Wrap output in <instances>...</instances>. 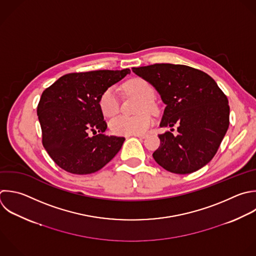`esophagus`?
<instances>
[{
	"instance_id": "esophagus-1",
	"label": "esophagus",
	"mask_w": 256,
	"mask_h": 256,
	"mask_svg": "<svg viewBox=\"0 0 256 256\" xmlns=\"http://www.w3.org/2000/svg\"><path fill=\"white\" fill-rule=\"evenodd\" d=\"M135 137H138V138H141V139H144L146 136L145 135H142V134H139V135H133Z\"/></svg>"
}]
</instances>
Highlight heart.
<instances>
[{
	"label": "heart",
	"mask_w": 256,
	"mask_h": 256,
	"mask_svg": "<svg viewBox=\"0 0 256 256\" xmlns=\"http://www.w3.org/2000/svg\"><path fill=\"white\" fill-rule=\"evenodd\" d=\"M123 87L128 93L137 95L143 100L140 112L154 110V104L152 102L154 98V89L147 81L141 78H134L127 81ZM99 107L102 114L108 118H111L118 113L119 98L117 89L114 86L108 87L101 94L99 98ZM152 124L153 120L148 113H143L135 117L121 115L111 120L110 128L112 132L117 135H139L144 134Z\"/></svg>",
	"instance_id": "heart-1"
}]
</instances>
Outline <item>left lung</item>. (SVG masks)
Listing matches in <instances>:
<instances>
[{"label":"left lung","instance_id":"left-lung-1","mask_svg":"<svg viewBox=\"0 0 256 256\" xmlns=\"http://www.w3.org/2000/svg\"><path fill=\"white\" fill-rule=\"evenodd\" d=\"M132 71L150 83L165 104L160 127L178 125L176 136L169 131L158 135L154 160L176 174H189L209 163L229 126L228 100L216 82L185 65L154 64Z\"/></svg>","mask_w":256,"mask_h":256}]
</instances>
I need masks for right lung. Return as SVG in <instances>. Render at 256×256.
Wrapping results in <instances>:
<instances>
[{"instance_id": "obj_1", "label": "right lung", "mask_w": 256, "mask_h": 256, "mask_svg": "<svg viewBox=\"0 0 256 256\" xmlns=\"http://www.w3.org/2000/svg\"><path fill=\"white\" fill-rule=\"evenodd\" d=\"M127 74L129 69L71 73L42 93L37 108L42 142L62 169L73 174H91L120 151L125 138L103 134L107 124L99 98Z\"/></svg>"}]
</instances>
